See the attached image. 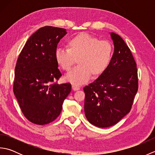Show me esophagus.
Listing matches in <instances>:
<instances>
[{"label":"esophagus","instance_id":"34e87169","mask_svg":"<svg viewBox=\"0 0 155 155\" xmlns=\"http://www.w3.org/2000/svg\"><path fill=\"white\" fill-rule=\"evenodd\" d=\"M72 89H73L74 91H78V90L80 89V87H78V86H77V85H75V84H72Z\"/></svg>","mask_w":155,"mask_h":155}]
</instances>
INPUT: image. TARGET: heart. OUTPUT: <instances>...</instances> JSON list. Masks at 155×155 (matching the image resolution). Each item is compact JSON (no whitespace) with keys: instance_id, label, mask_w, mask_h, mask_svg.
<instances>
[{"instance_id":"heart-1","label":"heart","mask_w":155,"mask_h":155,"mask_svg":"<svg viewBox=\"0 0 155 155\" xmlns=\"http://www.w3.org/2000/svg\"><path fill=\"white\" fill-rule=\"evenodd\" d=\"M67 48H57L55 60L62 70L70 71L76 60L78 66L66 75L67 81L83 84L92 74L98 77L107 71L113 56V47L107 41L87 33L74 36L67 41Z\"/></svg>"}]
</instances>
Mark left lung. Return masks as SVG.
<instances>
[{"label":"left lung","mask_w":155,"mask_h":155,"mask_svg":"<svg viewBox=\"0 0 155 155\" xmlns=\"http://www.w3.org/2000/svg\"><path fill=\"white\" fill-rule=\"evenodd\" d=\"M114 53L107 71L84 87V113L89 123L98 127H111L132 108L138 87L136 62L119 35L111 32Z\"/></svg>","instance_id":"1"}]
</instances>
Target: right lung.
<instances>
[{"instance_id":"right-lung-1","label":"right lung","mask_w":155,"mask_h":155,"mask_svg":"<svg viewBox=\"0 0 155 155\" xmlns=\"http://www.w3.org/2000/svg\"><path fill=\"white\" fill-rule=\"evenodd\" d=\"M66 29L47 26L28 39L20 53L15 70L13 92L25 117L43 125L61 114L62 103L71 91V84H58L62 74L55 60V51Z\"/></svg>"}]
</instances>
